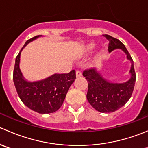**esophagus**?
Returning a JSON list of instances; mask_svg holds the SVG:
<instances>
[{"instance_id": "obj_1", "label": "esophagus", "mask_w": 148, "mask_h": 148, "mask_svg": "<svg viewBox=\"0 0 148 148\" xmlns=\"http://www.w3.org/2000/svg\"><path fill=\"white\" fill-rule=\"evenodd\" d=\"M76 76H77V77H80L82 76V72L79 70H77L76 71Z\"/></svg>"}]
</instances>
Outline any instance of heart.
Wrapping results in <instances>:
<instances>
[{"label": "heart", "instance_id": "obj_1", "mask_svg": "<svg viewBox=\"0 0 148 148\" xmlns=\"http://www.w3.org/2000/svg\"><path fill=\"white\" fill-rule=\"evenodd\" d=\"M94 48H95V46H94L93 45H91L87 48V49H88V51H91V50H92V49H94Z\"/></svg>", "mask_w": 148, "mask_h": 148}]
</instances>
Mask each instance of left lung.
<instances>
[{
	"instance_id": "8db88e82",
	"label": "left lung",
	"mask_w": 148,
	"mask_h": 148,
	"mask_svg": "<svg viewBox=\"0 0 148 148\" xmlns=\"http://www.w3.org/2000/svg\"><path fill=\"white\" fill-rule=\"evenodd\" d=\"M109 41L110 52L121 49L127 55V59L132 63L130 73L131 77L124 83L110 82L103 78L96 69H88L83 71V76L88 82L86 98L89 104L98 112H113L125 105L132 96L136 80L133 60L126 47L120 40L110 35H103Z\"/></svg>"
}]
</instances>
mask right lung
Wrapping results in <instances>:
<instances>
[{"instance_id": "obj_1", "label": "right lung", "mask_w": 148, "mask_h": 148, "mask_svg": "<svg viewBox=\"0 0 148 148\" xmlns=\"http://www.w3.org/2000/svg\"><path fill=\"white\" fill-rule=\"evenodd\" d=\"M39 36L28 39L16 56L13 79L18 95L26 107L40 114H49L62 107L70 86L75 80L76 72L71 70L68 74H54L34 82L25 80L19 68L21 52L28 43Z\"/></svg>"}]
</instances>
